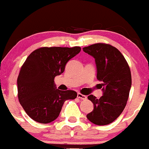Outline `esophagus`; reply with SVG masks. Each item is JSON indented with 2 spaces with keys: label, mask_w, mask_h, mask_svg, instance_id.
Listing matches in <instances>:
<instances>
[{
  "label": "esophagus",
  "mask_w": 149,
  "mask_h": 149,
  "mask_svg": "<svg viewBox=\"0 0 149 149\" xmlns=\"http://www.w3.org/2000/svg\"><path fill=\"white\" fill-rule=\"evenodd\" d=\"M77 98L81 99V100H86V99H87V97H86V96H85V95L82 94V93H77Z\"/></svg>",
  "instance_id": "34e87169"
}]
</instances>
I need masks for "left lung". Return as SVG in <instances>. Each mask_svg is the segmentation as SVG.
I'll list each match as a JSON object with an SVG mask.
<instances>
[{
    "label": "left lung",
    "instance_id": "1",
    "mask_svg": "<svg viewBox=\"0 0 149 149\" xmlns=\"http://www.w3.org/2000/svg\"><path fill=\"white\" fill-rule=\"evenodd\" d=\"M83 51L95 58L97 78L102 82L103 95L100 99L89 95L93 110L86 116L97 125H107L121 115L130 95L132 76L130 66L117 48L105 43H97L83 48Z\"/></svg>",
    "mask_w": 149,
    "mask_h": 149
}]
</instances>
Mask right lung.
I'll return each instance as SVG.
<instances>
[{
	"label": "right lung",
	"mask_w": 149,
	"mask_h": 149,
	"mask_svg": "<svg viewBox=\"0 0 149 149\" xmlns=\"http://www.w3.org/2000/svg\"><path fill=\"white\" fill-rule=\"evenodd\" d=\"M80 50V47H43L28 56L18 75L17 95L30 118L42 124L52 122L58 117L64 102L77 97L74 91L56 89L54 79Z\"/></svg>",
	"instance_id": "obj_1"
}]
</instances>
